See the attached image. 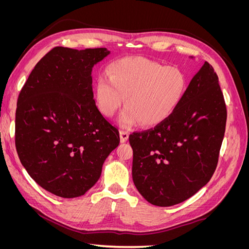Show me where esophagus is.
<instances>
[{
  "label": "esophagus",
  "instance_id": "esophagus-1",
  "mask_svg": "<svg viewBox=\"0 0 249 249\" xmlns=\"http://www.w3.org/2000/svg\"><path fill=\"white\" fill-rule=\"evenodd\" d=\"M119 133H120V141L125 142L127 140V138H129V133H127L126 131H124V130H122Z\"/></svg>",
  "mask_w": 249,
  "mask_h": 249
}]
</instances>
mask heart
I'll use <instances>...</instances> for the list:
<instances>
[{
	"label": "heart",
	"instance_id": "heart-1",
	"mask_svg": "<svg viewBox=\"0 0 249 249\" xmlns=\"http://www.w3.org/2000/svg\"><path fill=\"white\" fill-rule=\"evenodd\" d=\"M187 89L185 72L176 65L144 57H125L113 61L107 73L95 80L96 106L103 115L111 117L125 108L118 123L130 127L141 123L152 126L167 119L177 109Z\"/></svg>",
	"mask_w": 249,
	"mask_h": 249
}]
</instances>
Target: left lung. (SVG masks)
<instances>
[{"instance_id": "obj_1", "label": "left lung", "mask_w": 249, "mask_h": 249, "mask_svg": "<svg viewBox=\"0 0 249 249\" xmlns=\"http://www.w3.org/2000/svg\"><path fill=\"white\" fill-rule=\"evenodd\" d=\"M227 114L218 76L206 61L167 119L130 135L133 180L142 196L170 207L201 189L217 167Z\"/></svg>"}]
</instances>
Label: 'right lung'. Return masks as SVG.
<instances>
[{
	"label": "right lung",
	"instance_id": "right-lung-1",
	"mask_svg": "<svg viewBox=\"0 0 249 249\" xmlns=\"http://www.w3.org/2000/svg\"><path fill=\"white\" fill-rule=\"evenodd\" d=\"M109 51L56 47L30 73L18 99L16 147L43 189L63 198L84 195L119 144V132L97 108L91 71Z\"/></svg>",
	"mask_w": 249,
	"mask_h": 249
}]
</instances>
